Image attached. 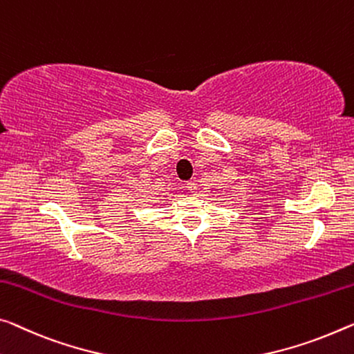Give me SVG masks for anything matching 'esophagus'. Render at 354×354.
<instances>
[{"mask_svg": "<svg viewBox=\"0 0 354 354\" xmlns=\"http://www.w3.org/2000/svg\"><path fill=\"white\" fill-rule=\"evenodd\" d=\"M187 188H188L189 193H194L196 192V183L194 182H188L187 183Z\"/></svg>", "mask_w": 354, "mask_h": 354, "instance_id": "obj_1", "label": "esophagus"}]
</instances>
